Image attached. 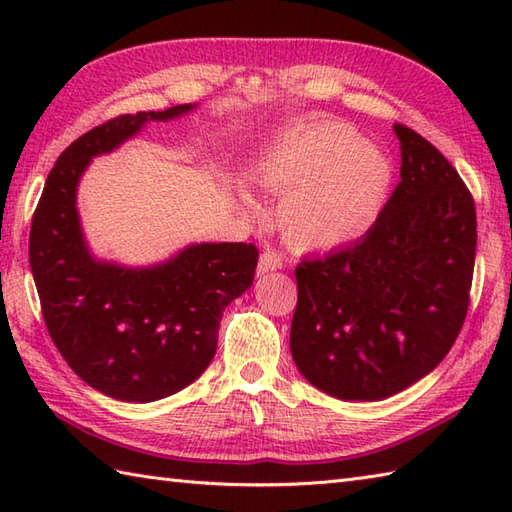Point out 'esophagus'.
<instances>
[{
	"mask_svg": "<svg viewBox=\"0 0 512 512\" xmlns=\"http://www.w3.org/2000/svg\"><path fill=\"white\" fill-rule=\"evenodd\" d=\"M284 266V257H281L279 250L275 248H266L262 257H259V264H257V275H266V273H273V270Z\"/></svg>",
	"mask_w": 512,
	"mask_h": 512,
	"instance_id": "34e87169",
	"label": "esophagus"
}]
</instances>
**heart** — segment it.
<instances>
[{
	"label": "heart",
	"mask_w": 512,
	"mask_h": 512,
	"mask_svg": "<svg viewBox=\"0 0 512 512\" xmlns=\"http://www.w3.org/2000/svg\"><path fill=\"white\" fill-rule=\"evenodd\" d=\"M255 180L273 195L281 233L301 250H330L361 237L383 209L391 169L341 123L303 127L259 160Z\"/></svg>",
	"instance_id": "b5f03b06"
}]
</instances>
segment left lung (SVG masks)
Returning a JSON list of instances; mask_svg holds the SVG:
<instances>
[{
	"label": "left lung",
	"instance_id": "left-lung-1",
	"mask_svg": "<svg viewBox=\"0 0 512 512\" xmlns=\"http://www.w3.org/2000/svg\"><path fill=\"white\" fill-rule=\"evenodd\" d=\"M400 182L356 244L297 266L290 352L343 400H383L436 369L469 310L475 202L460 173L396 123Z\"/></svg>",
	"mask_w": 512,
	"mask_h": 512
}]
</instances>
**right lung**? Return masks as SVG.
I'll use <instances>...</instances> for the list:
<instances>
[{"label":"right lung","mask_w":512,"mask_h":512,"mask_svg":"<svg viewBox=\"0 0 512 512\" xmlns=\"http://www.w3.org/2000/svg\"><path fill=\"white\" fill-rule=\"evenodd\" d=\"M193 107L123 114L76 138L32 215L28 255L50 339L76 376L116 400L191 385L213 361L224 308L255 279V244H193L165 264L123 268L94 259L83 239L76 184L90 160Z\"/></svg>","instance_id":"obj_1"}]
</instances>
